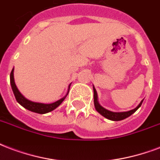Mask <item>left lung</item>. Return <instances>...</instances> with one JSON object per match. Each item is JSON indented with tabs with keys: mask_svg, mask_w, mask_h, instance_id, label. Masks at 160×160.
Returning <instances> with one entry per match:
<instances>
[{
	"mask_svg": "<svg viewBox=\"0 0 160 160\" xmlns=\"http://www.w3.org/2000/svg\"><path fill=\"white\" fill-rule=\"evenodd\" d=\"M93 98H94V106L95 108L97 110L98 112H99L100 114H102L103 117H105L108 119L112 120V121H119V120H122L126 118L129 117L130 115H132L133 112H136V110H138V108L142 105L143 100L141 101V102L138 105V107H136L134 109H132L130 111H128V112H114L108 111V110L105 109L104 108H102L101 105L98 102V95L96 89L94 88L93 87Z\"/></svg>",
	"mask_w": 160,
	"mask_h": 160,
	"instance_id": "left-lung-1",
	"label": "left lung"
}]
</instances>
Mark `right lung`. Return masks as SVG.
<instances>
[{"label":"right lung","instance_id":"1","mask_svg":"<svg viewBox=\"0 0 160 160\" xmlns=\"http://www.w3.org/2000/svg\"><path fill=\"white\" fill-rule=\"evenodd\" d=\"M13 72H14V68L12 69V72H11V75H10V80H11V85H12V91L14 92L15 98L20 104L22 105V107H24L25 108L32 111V112H38V113H40V114H43V113H47V112H49L51 111H52L55 108L59 106V105L63 102V100L65 99V98H61L57 102H53V103H49V104H45V103H40V102H32L30 100L27 99L26 98H24L22 95V93L20 92L19 90L17 89L16 84H15L14 82V75H13ZM70 87V86H69ZM69 91V90H68ZM68 95V94H67Z\"/></svg>","mask_w":160,"mask_h":160}]
</instances>
